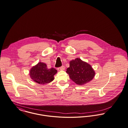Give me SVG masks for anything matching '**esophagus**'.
<instances>
[{
    "instance_id": "1",
    "label": "esophagus",
    "mask_w": 128,
    "mask_h": 128,
    "mask_svg": "<svg viewBox=\"0 0 128 128\" xmlns=\"http://www.w3.org/2000/svg\"><path fill=\"white\" fill-rule=\"evenodd\" d=\"M65 66H62L61 67H60V68H58V70H65Z\"/></svg>"
}]
</instances>
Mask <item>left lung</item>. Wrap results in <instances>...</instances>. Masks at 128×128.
I'll use <instances>...</instances> for the list:
<instances>
[{
    "label": "left lung",
    "mask_w": 128,
    "mask_h": 128,
    "mask_svg": "<svg viewBox=\"0 0 128 128\" xmlns=\"http://www.w3.org/2000/svg\"><path fill=\"white\" fill-rule=\"evenodd\" d=\"M66 72L70 78L78 85H83L90 81L95 76V72L90 64L80 58L70 61Z\"/></svg>",
    "instance_id": "obj_1"
}]
</instances>
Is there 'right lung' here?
Listing matches in <instances>:
<instances>
[{
	"instance_id": "right-lung-1",
	"label": "right lung",
	"mask_w": 128,
	"mask_h": 128,
	"mask_svg": "<svg viewBox=\"0 0 128 128\" xmlns=\"http://www.w3.org/2000/svg\"><path fill=\"white\" fill-rule=\"evenodd\" d=\"M57 70L54 68H48L46 64L39 62L30 70V76L34 82L44 84L52 81L54 79V76Z\"/></svg>"
}]
</instances>
